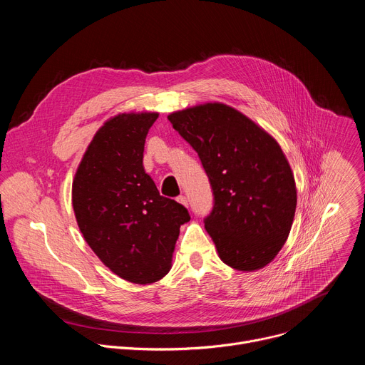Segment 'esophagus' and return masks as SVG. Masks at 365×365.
I'll return each instance as SVG.
<instances>
[{
	"instance_id": "34e87169",
	"label": "esophagus",
	"mask_w": 365,
	"mask_h": 365,
	"mask_svg": "<svg viewBox=\"0 0 365 365\" xmlns=\"http://www.w3.org/2000/svg\"><path fill=\"white\" fill-rule=\"evenodd\" d=\"M178 202H179V203H182L183 206H186V207H187V197H186V196L180 195V196L178 197Z\"/></svg>"
}]
</instances>
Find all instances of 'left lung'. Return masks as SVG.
<instances>
[{
  "mask_svg": "<svg viewBox=\"0 0 365 365\" xmlns=\"http://www.w3.org/2000/svg\"><path fill=\"white\" fill-rule=\"evenodd\" d=\"M168 118L210 178L215 202L205 230L220 258L238 272L270 264L290 234L297 203L294 176L276 138L222 102Z\"/></svg>",
  "mask_w": 365,
  "mask_h": 365,
  "instance_id": "1",
  "label": "left lung"
}]
</instances>
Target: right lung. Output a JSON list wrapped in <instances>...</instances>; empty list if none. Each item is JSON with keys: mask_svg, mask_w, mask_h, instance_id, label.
<instances>
[{"mask_svg": "<svg viewBox=\"0 0 365 365\" xmlns=\"http://www.w3.org/2000/svg\"><path fill=\"white\" fill-rule=\"evenodd\" d=\"M159 113H120L95 133L72 183L78 227L118 277L148 284L165 277L187 210L160 196L143 166L147 133Z\"/></svg>", "mask_w": 365, "mask_h": 365, "instance_id": "right-lung-1", "label": "right lung"}]
</instances>
